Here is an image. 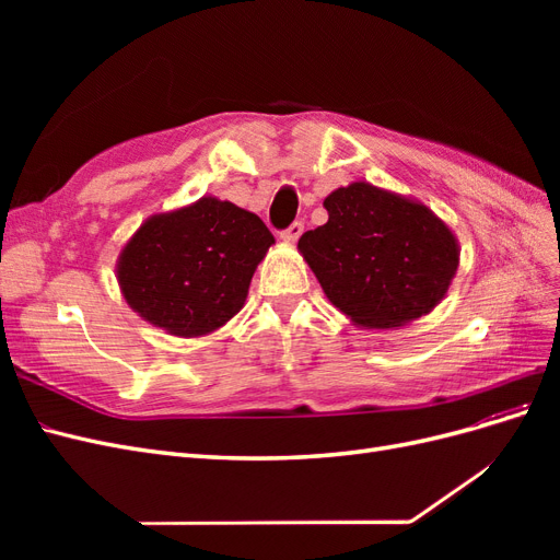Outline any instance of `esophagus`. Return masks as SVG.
Instances as JSON below:
<instances>
[{
	"instance_id": "34e87169",
	"label": "esophagus",
	"mask_w": 560,
	"mask_h": 560,
	"mask_svg": "<svg viewBox=\"0 0 560 560\" xmlns=\"http://www.w3.org/2000/svg\"><path fill=\"white\" fill-rule=\"evenodd\" d=\"M301 233H303V224H301V222H294L290 229L280 233V238H282L287 245H294V243L301 238Z\"/></svg>"
}]
</instances>
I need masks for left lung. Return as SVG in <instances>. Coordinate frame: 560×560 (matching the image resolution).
I'll return each instance as SVG.
<instances>
[{
    "label": "left lung",
    "instance_id": "1",
    "mask_svg": "<svg viewBox=\"0 0 560 560\" xmlns=\"http://www.w3.org/2000/svg\"><path fill=\"white\" fill-rule=\"evenodd\" d=\"M325 226L299 252L331 306L362 329H395L444 301L460 264L455 233L425 202L352 182L325 198Z\"/></svg>",
    "mask_w": 560,
    "mask_h": 560
}]
</instances>
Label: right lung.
I'll list each match as a JSON object with an SVG mask.
<instances>
[{
    "label": "right lung",
    "instance_id": "add662e5",
    "mask_svg": "<svg viewBox=\"0 0 560 560\" xmlns=\"http://www.w3.org/2000/svg\"><path fill=\"white\" fill-rule=\"evenodd\" d=\"M273 233L229 200L202 196L151 214L118 252L116 280L128 306L171 336L222 329L245 306Z\"/></svg>",
    "mask_w": 560,
    "mask_h": 560
}]
</instances>
